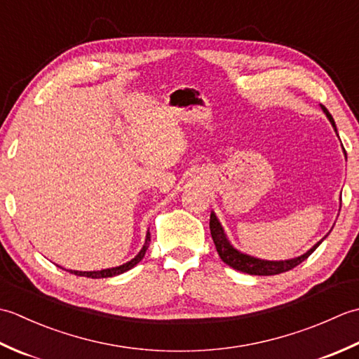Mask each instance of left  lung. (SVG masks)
I'll list each match as a JSON object with an SVG mask.
<instances>
[{
    "mask_svg": "<svg viewBox=\"0 0 359 359\" xmlns=\"http://www.w3.org/2000/svg\"><path fill=\"white\" fill-rule=\"evenodd\" d=\"M321 108L325 112V116L329 117L332 126L334 128V131H337V125H334V120L330 116V112L327 111L325 106H321ZM210 230H211L212 242H215L217 255L220 256V259H222L226 265H230L234 270L247 273V274H256V276H273V274L285 273L288 270L294 269L296 265H299L301 262L306 261V259L319 247V243L323 242V241H319L313 248L309 250L306 255H302L299 257L290 259V261H274L273 262V261H262V259L251 257V256H247L243 253H239L238 250H234L230 245V242L226 241L222 226H220L219 220L215 216V212H211V216H210Z\"/></svg>",
    "mask_w": 359,
    "mask_h": 359,
    "instance_id": "obj_1",
    "label": "left lung"
}]
</instances>
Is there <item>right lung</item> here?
<instances>
[{"label":"right lung","mask_w":359,"mask_h":359,"mask_svg":"<svg viewBox=\"0 0 359 359\" xmlns=\"http://www.w3.org/2000/svg\"><path fill=\"white\" fill-rule=\"evenodd\" d=\"M149 241H151V236H149V231H148L147 239H144V245H143V248L140 250V253L137 255V256L133 259V261H129V262H126V264H123V265H120V266H116V269H108V270H100V271H72V270H71L69 273L77 274V276H85V278H93V279L117 276V274H121V273H125V271H128V270H131L133 266H135L137 264H139V262L142 261L144 253H147V250H148V247H149Z\"/></svg>","instance_id":"obj_1"}]
</instances>
